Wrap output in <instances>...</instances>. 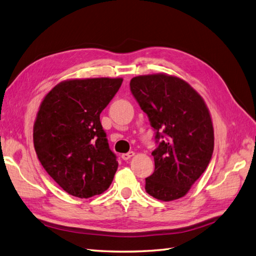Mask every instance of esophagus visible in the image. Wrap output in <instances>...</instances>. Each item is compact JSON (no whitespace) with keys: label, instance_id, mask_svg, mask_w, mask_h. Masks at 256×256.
<instances>
[{"label":"esophagus","instance_id":"esophagus-1","mask_svg":"<svg viewBox=\"0 0 256 256\" xmlns=\"http://www.w3.org/2000/svg\"><path fill=\"white\" fill-rule=\"evenodd\" d=\"M133 156H134V152H126V154H123L121 156V158H122L124 161H126V160L132 158Z\"/></svg>","mask_w":256,"mask_h":256}]
</instances>
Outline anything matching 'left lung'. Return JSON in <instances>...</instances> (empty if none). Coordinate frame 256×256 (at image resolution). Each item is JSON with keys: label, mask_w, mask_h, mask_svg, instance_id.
<instances>
[{"label": "left lung", "mask_w": 256, "mask_h": 256, "mask_svg": "<svg viewBox=\"0 0 256 256\" xmlns=\"http://www.w3.org/2000/svg\"><path fill=\"white\" fill-rule=\"evenodd\" d=\"M130 88L158 144L146 192L162 201L180 199L212 159L214 130L206 104L187 82L164 74L135 76Z\"/></svg>", "instance_id": "8db88e82"}]
</instances>
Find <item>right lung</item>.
<instances>
[{
	"mask_svg": "<svg viewBox=\"0 0 256 256\" xmlns=\"http://www.w3.org/2000/svg\"><path fill=\"white\" fill-rule=\"evenodd\" d=\"M123 78L60 82L44 97L34 126V149L45 171L66 192L90 198L107 190L118 168L100 123L102 111Z\"/></svg>",
	"mask_w": 256,
	"mask_h": 256,
	"instance_id": "1",
	"label": "right lung"
}]
</instances>
